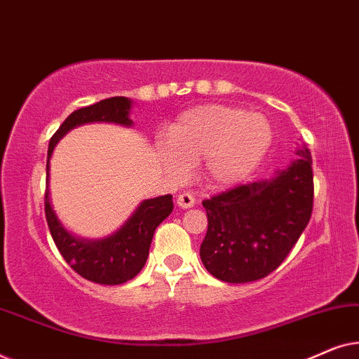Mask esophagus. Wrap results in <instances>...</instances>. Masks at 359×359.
Here are the masks:
<instances>
[{
    "instance_id": "esophagus-1",
    "label": "esophagus",
    "mask_w": 359,
    "mask_h": 359,
    "mask_svg": "<svg viewBox=\"0 0 359 359\" xmlns=\"http://www.w3.org/2000/svg\"><path fill=\"white\" fill-rule=\"evenodd\" d=\"M176 204H178V208L181 209H189L194 205V196L189 194V193H181L178 198H176Z\"/></svg>"
}]
</instances>
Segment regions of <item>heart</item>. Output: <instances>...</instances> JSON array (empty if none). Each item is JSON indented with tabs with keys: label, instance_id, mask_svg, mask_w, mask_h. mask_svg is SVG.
<instances>
[{
	"label": "heart",
	"instance_id": "b5f03b06",
	"mask_svg": "<svg viewBox=\"0 0 359 359\" xmlns=\"http://www.w3.org/2000/svg\"><path fill=\"white\" fill-rule=\"evenodd\" d=\"M273 127L263 114L242 107L204 104L184 111L155 144V158L175 180L188 178L199 164L203 183L210 189L242 184L266 158Z\"/></svg>",
	"mask_w": 359,
	"mask_h": 359
}]
</instances>
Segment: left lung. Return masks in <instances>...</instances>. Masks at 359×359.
I'll use <instances>...</instances> for the list:
<instances>
[{
	"label": "left lung",
	"instance_id": "1",
	"mask_svg": "<svg viewBox=\"0 0 359 359\" xmlns=\"http://www.w3.org/2000/svg\"><path fill=\"white\" fill-rule=\"evenodd\" d=\"M296 155L268 180L204 201L209 225L199 255L214 278L257 281L274 271L296 245L313 205L311 151L302 144Z\"/></svg>",
	"mask_w": 359,
	"mask_h": 359
}]
</instances>
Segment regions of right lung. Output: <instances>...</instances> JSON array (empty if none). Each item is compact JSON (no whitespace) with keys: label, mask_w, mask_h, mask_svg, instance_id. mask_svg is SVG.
Instances as JSON below:
<instances>
[{"label":"right lung","mask_w":359,"mask_h":359,"mask_svg":"<svg viewBox=\"0 0 359 359\" xmlns=\"http://www.w3.org/2000/svg\"><path fill=\"white\" fill-rule=\"evenodd\" d=\"M132 100L114 96L96 104L73 111L65 122L58 127L48 144L47 151V191H46V217L52 238L58 252L75 271L88 281L107 286H117L130 281L140 273L149 258V250L155 229L173 212V196L165 194L154 199H145L137 205L129 219L114 233L102 238H83L72 233L53 210L48 176H50V158L53 150L63 135L78 126L91 122H109L124 127H132L130 119Z\"/></svg>","instance_id":"obj_1"}]
</instances>
